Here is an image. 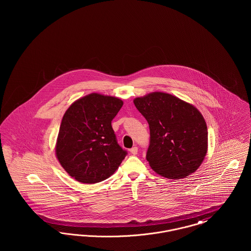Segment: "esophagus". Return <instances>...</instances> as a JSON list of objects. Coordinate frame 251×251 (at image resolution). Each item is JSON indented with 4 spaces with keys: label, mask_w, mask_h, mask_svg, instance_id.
Here are the masks:
<instances>
[{
    "label": "esophagus",
    "mask_w": 251,
    "mask_h": 251,
    "mask_svg": "<svg viewBox=\"0 0 251 251\" xmlns=\"http://www.w3.org/2000/svg\"><path fill=\"white\" fill-rule=\"evenodd\" d=\"M130 151H131V154L136 155V154H137V152H138V149H137V147H132L131 150H130Z\"/></svg>",
    "instance_id": "obj_1"
}]
</instances>
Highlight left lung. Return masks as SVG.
<instances>
[{
	"mask_svg": "<svg viewBox=\"0 0 251 251\" xmlns=\"http://www.w3.org/2000/svg\"><path fill=\"white\" fill-rule=\"evenodd\" d=\"M133 102L149 123L151 137L146 158L151 168L168 179L194 173L208 148L207 126L201 112L163 92L136 98Z\"/></svg>",
	"mask_w": 251,
	"mask_h": 251,
	"instance_id": "obj_1",
	"label": "left lung"
}]
</instances>
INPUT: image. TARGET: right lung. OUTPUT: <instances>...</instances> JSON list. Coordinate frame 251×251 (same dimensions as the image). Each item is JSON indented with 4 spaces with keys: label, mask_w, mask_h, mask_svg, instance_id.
Here are the masks:
<instances>
[{
    "label": "right lung",
    "mask_w": 251,
    "mask_h": 251,
    "mask_svg": "<svg viewBox=\"0 0 251 251\" xmlns=\"http://www.w3.org/2000/svg\"><path fill=\"white\" fill-rule=\"evenodd\" d=\"M122 105L118 98L92 93L66 111L55 150L72 178L92 184L108 179L119 168L127 151L118 144L111 123Z\"/></svg>",
    "instance_id": "right-lung-1"
}]
</instances>
